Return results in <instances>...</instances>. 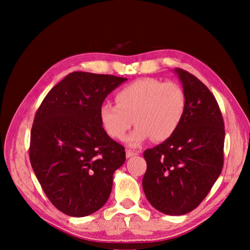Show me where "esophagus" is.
<instances>
[{"instance_id":"esophagus-1","label":"esophagus","mask_w":250,"mask_h":250,"mask_svg":"<svg viewBox=\"0 0 250 250\" xmlns=\"http://www.w3.org/2000/svg\"><path fill=\"white\" fill-rule=\"evenodd\" d=\"M125 154H126V158H131V156L138 155L139 152H135V151H132V150H126Z\"/></svg>"}]
</instances>
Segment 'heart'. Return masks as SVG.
<instances>
[{"instance_id":"1","label":"heart","mask_w":250,"mask_h":250,"mask_svg":"<svg viewBox=\"0 0 250 250\" xmlns=\"http://www.w3.org/2000/svg\"><path fill=\"white\" fill-rule=\"evenodd\" d=\"M116 104H104L99 119L109 137L125 139L137 125L128 143L137 146L152 137L166 141L179 129L186 111V94L181 84L155 78H139L122 87L115 96Z\"/></svg>"}]
</instances>
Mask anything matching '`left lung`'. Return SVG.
Returning a JSON list of instances; mask_svg holds the SVG:
<instances>
[{
  "label": "left lung",
  "instance_id": "8db88e82",
  "mask_svg": "<svg viewBox=\"0 0 250 250\" xmlns=\"http://www.w3.org/2000/svg\"><path fill=\"white\" fill-rule=\"evenodd\" d=\"M175 73L186 94V111L176 132L143 152V191L150 204L167 215L192 211L207 196L224 164L225 126L214 95L188 71Z\"/></svg>",
  "mask_w": 250,
  "mask_h": 250
}]
</instances>
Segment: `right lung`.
I'll use <instances>...</instances> for the list:
<instances>
[{
  "label": "right lung",
  "instance_id": "obj_1",
  "mask_svg": "<svg viewBox=\"0 0 250 250\" xmlns=\"http://www.w3.org/2000/svg\"><path fill=\"white\" fill-rule=\"evenodd\" d=\"M126 78L74 71L52 88L34 118L29 160L46 196L62 213L83 217L101 208L125 147L105 133L99 110Z\"/></svg>",
  "mask_w": 250,
  "mask_h": 250
}]
</instances>
